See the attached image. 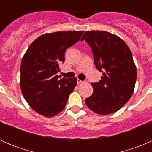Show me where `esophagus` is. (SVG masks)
Here are the masks:
<instances>
[{"instance_id": "1", "label": "esophagus", "mask_w": 152, "mask_h": 152, "mask_svg": "<svg viewBox=\"0 0 152 152\" xmlns=\"http://www.w3.org/2000/svg\"><path fill=\"white\" fill-rule=\"evenodd\" d=\"M86 82V81H82V80H80V79H77V83H78V85H81V84L84 83V82Z\"/></svg>"}]
</instances>
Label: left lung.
Returning <instances> with one entry per match:
<instances>
[{
	"label": "left lung",
	"mask_w": 152,
	"mask_h": 152,
	"mask_svg": "<svg viewBox=\"0 0 152 152\" xmlns=\"http://www.w3.org/2000/svg\"><path fill=\"white\" fill-rule=\"evenodd\" d=\"M81 40L91 48L96 68L102 73L100 80L91 84L93 93L86 104L102 115L115 113L134 92L137 70L131 50L119 37L104 31H86Z\"/></svg>",
	"instance_id": "8db88e82"
}]
</instances>
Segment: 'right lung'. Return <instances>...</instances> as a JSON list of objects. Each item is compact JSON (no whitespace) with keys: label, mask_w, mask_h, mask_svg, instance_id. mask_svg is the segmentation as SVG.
<instances>
[{"label":"right lung","mask_w":152,"mask_h":152,"mask_svg":"<svg viewBox=\"0 0 152 152\" xmlns=\"http://www.w3.org/2000/svg\"><path fill=\"white\" fill-rule=\"evenodd\" d=\"M84 31H58L41 35L28 47L20 65V88L29 106L45 117L65 109L76 78H61L59 65L67 48L79 42Z\"/></svg>","instance_id":"obj_1"}]
</instances>
